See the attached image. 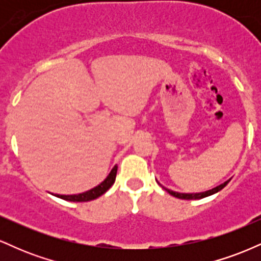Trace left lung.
<instances>
[{"label": "left lung", "instance_id": "1", "mask_svg": "<svg viewBox=\"0 0 261 261\" xmlns=\"http://www.w3.org/2000/svg\"><path fill=\"white\" fill-rule=\"evenodd\" d=\"M229 180L224 181L223 184L218 185V187L211 189V190H207V191H203V193H196V194H184V193H176V191H173V190H169V189L162 187L166 191H168L172 196L174 197H178V199H182V200H199V199H203V197L206 196H210V195H214V194L218 193L220 190H222V189L226 187L227 184H228Z\"/></svg>", "mask_w": 261, "mask_h": 261}]
</instances>
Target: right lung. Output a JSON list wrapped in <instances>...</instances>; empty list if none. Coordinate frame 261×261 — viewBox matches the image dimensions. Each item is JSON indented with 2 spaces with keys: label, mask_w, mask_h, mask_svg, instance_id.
Here are the masks:
<instances>
[{
  "label": "right lung",
  "mask_w": 261,
  "mask_h": 261,
  "mask_svg": "<svg viewBox=\"0 0 261 261\" xmlns=\"http://www.w3.org/2000/svg\"><path fill=\"white\" fill-rule=\"evenodd\" d=\"M116 172H118V166H114V168L112 169V172L109 173V175H108L99 185H97L95 188H93L88 191H85V193L82 194H77V195H59V194H56L55 196L60 197V199H64V200H67V201H73V202L91 201V200H94L97 199V197L103 195L107 190H109L110 187L114 184V181H115Z\"/></svg>",
  "instance_id": "add662e5"
}]
</instances>
